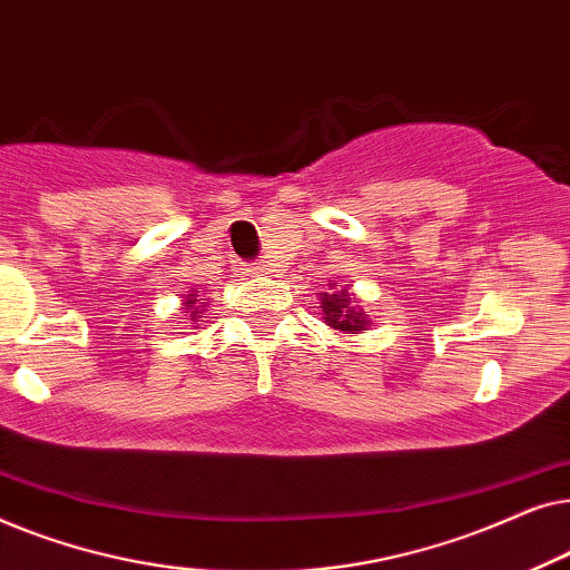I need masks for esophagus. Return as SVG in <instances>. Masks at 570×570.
Returning a JSON list of instances; mask_svg holds the SVG:
<instances>
[{
    "mask_svg": "<svg viewBox=\"0 0 570 570\" xmlns=\"http://www.w3.org/2000/svg\"><path fill=\"white\" fill-rule=\"evenodd\" d=\"M272 272V267L267 262H259V264H252V267H248V275H269Z\"/></svg>",
    "mask_w": 570,
    "mask_h": 570,
    "instance_id": "34e87169",
    "label": "esophagus"
}]
</instances>
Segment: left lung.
<instances>
[{"label":"left lung","instance_id":"1","mask_svg":"<svg viewBox=\"0 0 570 570\" xmlns=\"http://www.w3.org/2000/svg\"><path fill=\"white\" fill-rule=\"evenodd\" d=\"M324 311V324L330 330L345 334V337H357L373 324L361 301L355 298V293H350V287H337V283H330V291L318 293Z\"/></svg>","mask_w":570,"mask_h":570}]
</instances>
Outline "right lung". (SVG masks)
Segmentation results:
<instances>
[{"label":"right lung","instance_id":"add662e5","mask_svg":"<svg viewBox=\"0 0 570 570\" xmlns=\"http://www.w3.org/2000/svg\"><path fill=\"white\" fill-rule=\"evenodd\" d=\"M207 298H202V291L199 287H194V291H189L184 295V316H189V322L197 326L199 330V324L197 322H202V314H205L207 311V303H205Z\"/></svg>","mask_w":570,"mask_h":570}]
</instances>
